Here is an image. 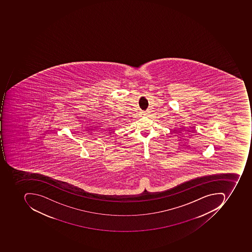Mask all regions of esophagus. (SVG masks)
<instances>
[{"label": "esophagus", "instance_id": "esophagus-1", "mask_svg": "<svg viewBox=\"0 0 252 252\" xmlns=\"http://www.w3.org/2000/svg\"><path fill=\"white\" fill-rule=\"evenodd\" d=\"M142 115H147V114H148V111H142Z\"/></svg>", "mask_w": 252, "mask_h": 252}]
</instances>
